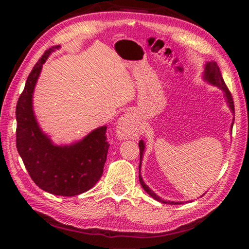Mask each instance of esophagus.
Returning <instances> with one entry per match:
<instances>
[{
  "instance_id": "esophagus-1",
  "label": "esophagus",
  "mask_w": 249,
  "mask_h": 249,
  "mask_svg": "<svg viewBox=\"0 0 249 249\" xmlns=\"http://www.w3.org/2000/svg\"><path fill=\"white\" fill-rule=\"evenodd\" d=\"M138 120L136 113L133 111L126 112L121 116L117 122L116 135L120 140H128L135 138L140 135V127H138Z\"/></svg>"
}]
</instances>
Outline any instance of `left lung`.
Wrapping results in <instances>:
<instances>
[{"label": "left lung", "instance_id": "left-lung-1", "mask_svg": "<svg viewBox=\"0 0 249 249\" xmlns=\"http://www.w3.org/2000/svg\"><path fill=\"white\" fill-rule=\"evenodd\" d=\"M204 67V71H203V74H202V79H203V81H205L206 83L211 84V86L213 87H216L223 92V96H224L225 99V102L227 104V107L231 109V112L233 113V115L235 114V111H234V102H233V99H231V95L230 93L229 89H227L226 84L224 82V80H223L222 77V73H221V70L218 68V66L215 61L211 60V61H206ZM234 121H235V117H233V121H231V130L233 129V125H234ZM138 145H140V155H141V162H140V182L142 184V187L144 188V190L148 193V195L155 199L156 201L158 202H161V203H165V204H182V202H175V201H166V200H162L161 197L159 196L156 195V193L151 190V189L148 187L145 183L144 179H142V174H141V169H142V158H144V154H145V149H146V144L144 141H140L138 142ZM190 202V201H188Z\"/></svg>", "mask_w": 249, "mask_h": 249}]
</instances>
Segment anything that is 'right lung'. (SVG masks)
<instances>
[{
    "instance_id": "1",
    "label": "right lung",
    "mask_w": 249,
    "mask_h": 249,
    "mask_svg": "<svg viewBox=\"0 0 249 249\" xmlns=\"http://www.w3.org/2000/svg\"><path fill=\"white\" fill-rule=\"evenodd\" d=\"M46 52L29 73L16 105V147L29 176L40 189L54 196H73L90 190L103 174L108 142L107 126L91 130L70 144H54L37 122L33 107L35 87L48 57Z\"/></svg>"
}]
</instances>
